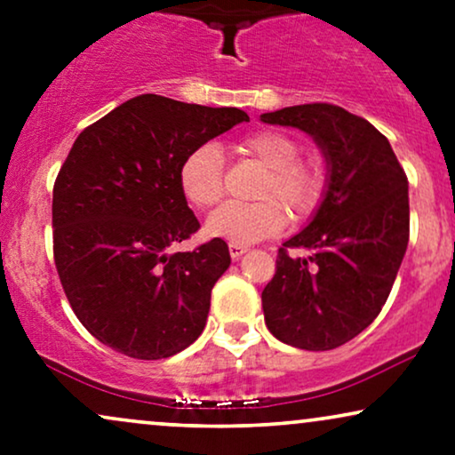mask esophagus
<instances>
[{
  "instance_id": "1",
  "label": "esophagus",
  "mask_w": 455,
  "mask_h": 455,
  "mask_svg": "<svg viewBox=\"0 0 455 455\" xmlns=\"http://www.w3.org/2000/svg\"><path fill=\"white\" fill-rule=\"evenodd\" d=\"M247 251L249 249L243 247V244H229V255H232V259H240Z\"/></svg>"
}]
</instances>
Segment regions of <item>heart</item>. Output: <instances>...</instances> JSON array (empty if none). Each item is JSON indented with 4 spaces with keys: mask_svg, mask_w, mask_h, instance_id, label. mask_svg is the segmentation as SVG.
I'll use <instances>...</instances> for the list:
<instances>
[{
    "mask_svg": "<svg viewBox=\"0 0 455 455\" xmlns=\"http://www.w3.org/2000/svg\"><path fill=\"white\" fill-rule=\"evenodd\" d=\"M244 155L268 172L259 180V202H228L206 221V234L229 244L259 243L285 228V211L291 219L308 217L319 206L325 187L323 165L317 159H300V144L279 130L251 133L240 142ZM180 191L197 208L215 206L226 191V162L215 142H204L185 155L179 168Z\"/></svg>",
    "mask_w": 455,
    "mask_h": 455,
    "instance_id": "1",
    "label": "heart"
}]
</instances>
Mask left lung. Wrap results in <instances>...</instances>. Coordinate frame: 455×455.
Instances as JSON below:
<instances>
[{
    "instance_id": "obj_1",
    "label": "left lung",
    "mask_w": 455,
    "mask_h": 455,
    "mask_svg": "<svg viewBox=\"0 0 455 455\" xmlns=\"http://www.w3.org/2000/svg\"><path fill=\"white\" fill-rule=\"evenodd\" d=\"M296 127L325 157V189L308 226L283 243L261 291L272 336L307 351L355 339L381 313L409 244V180L387 138L334 104L259 116ZM290 248L307 256L293 259Z\"/></svg>"
}]
</instances>
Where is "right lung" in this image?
<instances>
[{
	"label": "right lung",
	"mask_w": 455,
	"mask_h": 455,
	"mask_svg": "<svg viewBox=\"0 0 455 455\" xmlns=\"http://www.w3.org/2000/svg\"><path fill=\"white\" fill-rule=\"evenodd\" d=\"M243 121L240 108L144 93L76 138L52 189V253L69 307L100 343L162 360L202 334L232 259L221 238L170 253L200 228L179 168Z\"/></svg>",
	"instance_id": "add662e5"
}]
</instances>
